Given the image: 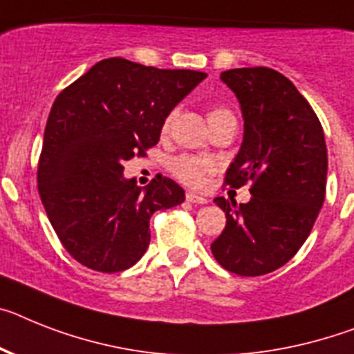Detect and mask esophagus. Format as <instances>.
Here are the masks:
<instances>
[{"label":"esophagus","mask_w":354,"mask_h":354,"mask_svg":"<svg viewBox=\"0 0 354 354\" xmlns=\"http://www.w3.org/2000/svg\"><path fill=\"white\" fill-rule=\"evenodd\" d=\"M185 200L189 201V203H198V205L207 203V198L194 194V192H185Z\"/></svg>","instance_id":"esophagus-1"}]
</instances>
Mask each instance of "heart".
<instances>
[{
	"mask_svg": "<svg viewBox=\"0 0 354 354\" xmlns=\"http://www.w3.org/2000/svg\"><path fill=\"white\" fill-rule=\"evenodd\" d=\"M174 117H176L174 111L169 113L167 117H165V120L162 124L163 133L169 131V127H171ZM225 118H234L230 109L223 108V106H214V108L209 109L210 124H216V122L225 120ZM169 169H171L172 176L178 178L185 185L201 187L205 183V178L214 171V163L207 158H201V156H194V154H180V156H174L169 162Z\"/></svg>",
	"mask_w": 354,
	"mask_h": 354,
	"instance_id": "obj_1",
	"label": "heart"
}]
</instances>
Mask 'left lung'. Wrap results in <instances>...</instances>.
<instances>
[{"instance_id": "1", "label": "left lung", "mask_w": 354, "mask_h": 354, "mask_svg": "<svg viewBox=\"0 0 354 354\" xmlns=\"http://www.w3.org/2000/svg\"><path fill=\"white\" fill-rule=\"evenodd\" d=\"M236 93L245 136L225 176L234 189L250 183V201L216 198L227 225L210 245L223 268L257 277L281 268L310 236L322 209L328 149L319 117L290 79L266 66L221 73Z\"/></svg>"}]
</instances>
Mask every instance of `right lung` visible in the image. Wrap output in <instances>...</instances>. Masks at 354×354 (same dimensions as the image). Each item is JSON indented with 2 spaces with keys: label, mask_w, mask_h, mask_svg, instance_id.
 Masks as SVG:
<instances>
[{
  "label": "right lung",
  "mask_w": 354,
  "mask_h": 354,
  "mask_svg": "<svg viewBox=\"0 0 354 354\" xmlns=\"http://www.w3.org/2000/svg\"><path fill=\"white\" fill-rule=\"evenodd\" d=\"M194 70H160L111 57L57 95L44 129L37 191L68 254L86 268H131L149 246L156 210L185 200L169 178L142 189L124 162L147 156L172 108L203 81Z\"/></svg>",
  "instance_id": "obj_1"
}]
</instances>
